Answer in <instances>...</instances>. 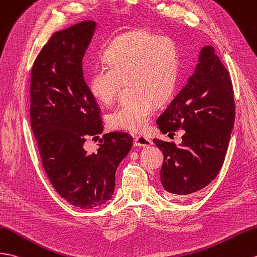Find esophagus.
I'll list each match as a JSON object with an SVG mask.
<instances>
[{
	"label": "esophagus",
	"instance_id": "1",
	"mask_svg": "<svg viewBox=\"0 0 257 257\" xmlns=\"http://www.w3.org/2000/svg\"><path fill=\"white\" fill-rule=\"evenodd\" d=\"M134 145L136 147H150L152 145V141L143 136H137L135 137Z\"/></svg>",
	"mask_w": 257,
	"mask_h": 257
}]
</instances>
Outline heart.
Masks as SVG:
<instances>
[{
    "mask_svg": "<svg viewBox=\"0 0 257 257\" xmlns=\"http://www.w3.org/2000/svg\"><path fill=\"white\" fill-rule=\"evenodd\" d=\"M106 65L96 67L88 79L92 96L110 104L127 81L129 96L107 116L114 129L142 133L156 101L165 103L174 92L180 57L175 41L138 28L118 35L103 52Z\"/></svg>",
    "mask_w": 257,
    "mask_h": 257,
    "instance_id": "obj_1",
    "label": "heart"
}]
</instances>
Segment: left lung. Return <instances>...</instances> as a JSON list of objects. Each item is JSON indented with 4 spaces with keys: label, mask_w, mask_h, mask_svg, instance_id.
I'll list each match as a JSON object with an SVG mask.
<instances>
[{
    "label": "left lung",
    "mask_w": 257,
    "mask_h": 257,
    "mask_svg": "<svg viewBox=\"0 0 257 257\" xmlns=\"http://www.w3.org/2000/svg\"><path fill=\"white\" fill-rule=\"evenodd\" d=\"M235 116L231 77L212 46L201 49L194 74L157 123L163 134L184 129L183 142L153 139L164 154L161 183L174 197L198 192L221 170Z\"/></svg>",
    "instance_id": "8db88e82"
}]
</instances>
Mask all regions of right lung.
Returning <instances> with one entry per match:
<instances>
[{
  "label": "right lung",
  "instance_id": "obj_1",
  "mask_svg": "<svg viewBox=\"0 0 257 257\" xmlns=\"http://www.w3.org/2000/svg\"><path fill=\"white\" fill-rule=\"evenodd\" d=\"M96 28L85 21L51 36L36 58L31 79V123L53 188L81 209L108 201L119 163L133 148L126 133L105 134L96 152L87 137L103 133L99 107L84 81L82 60Z\"/></svg>",
  "mask_w": 257,
  "mask_h": 257
}]
</instances>
